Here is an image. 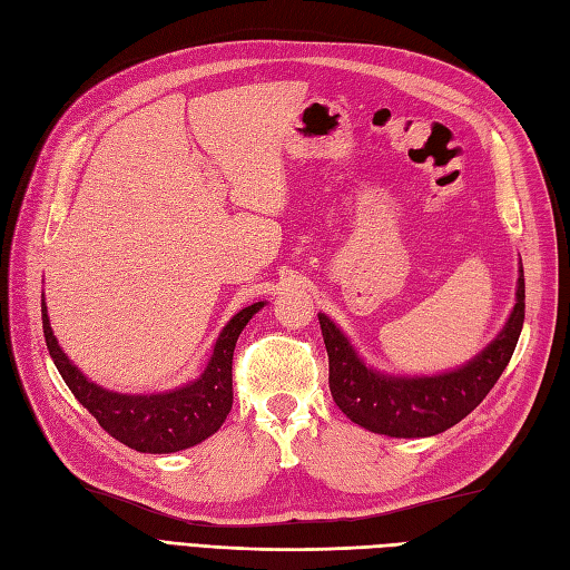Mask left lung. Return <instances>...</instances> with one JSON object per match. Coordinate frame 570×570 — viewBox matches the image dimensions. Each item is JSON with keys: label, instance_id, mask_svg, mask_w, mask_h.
I'll use <instances>...</instances> for the list:
<instances>
[{"label": "left lung", "instance_id": "1", "mask_svg": "<svg viewBox=\"0 0 570 570\" xmlns=\"http://www.w3.org/2000/svg\"><path fill=\"white\" fill-rule=\"evenodd\" d=\"M513 314L484 352L455 372L424 379L383 376L366 368L335 323L318 314L328 352V386L335 405L368 432L414 439L451 429L482 403L509 366L525 321V275L520 271Z\"/></svg>", "mask_w": 570, "mask_h": 570}]
</instances>
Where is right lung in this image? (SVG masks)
Masks as SVG:
<instances>
[{"label": "right lung", "mask_w": 570, "mask_h": 570, "mask_svg": "<svg viewBox=\"0 0 570 570\" xmlns=\"http://www.w3.org/2000/svg\"><path fill=\"white\" fill-rule=\"evenodd\" d=\"M261 306L264 302L244 306L227 323L202 379L158 395H119L90 383L59 350L45 302L42 333L57 372L107 434L138 453H175L202 443L225 422L233 407V355L237 337Z\"/></svg>", "instance_id": "obj_1"}]
</instances>
